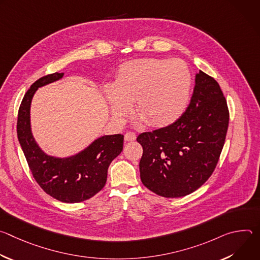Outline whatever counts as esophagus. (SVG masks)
I'll return each mask as SVG.
<instances>
[{"label": "esophagus", "instance_id": "obj_1", "mask_svg": "<svg viewBox=\"0 0 260 260\" xmlns=\"http://www.w3.org/2000/svg\"><path fill=\"white\" fill-rule=\"evenodd\" d=\"M136 138H137L136 134H134V133H132V132H128V133H126V134L124 135V141H125V142L135 141Z\"/></svg>", "mask_w": 260, "mask_h": 260}]
</instances>
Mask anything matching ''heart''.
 <instances>
[{
  "mask_svg": "<svg viewBox=\"0 0 260 260\" xmlns=\"http://www.w3.org/2000/svg\"><path fill=\"white\" fill-rule=\"evenodd\" d=\"M191 84L190 70L183 60L142 58L123 63L114 85L107 84L104 93L116 121L121 122L129 115L134 102L140 122L165 126L186 111Z\"/></svg>",
  "mask_w": 260,
  "mask_h": 260,
  "instance_id": "1",
  "label": "heart"
}]
</instances>
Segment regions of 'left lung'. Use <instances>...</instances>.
I'll return each instance as SVG.
<instances>
[{
  "label": "left lung",
  "mask_w": 260,
  "mask_h": 260,
  "mask_svg": "<svg viewBox=\"0 0 260 260\" xmlns=\"http://www.w3.org/2000/svg\"><path fill=\"white\" fill-rule=\"evenodd\" d=\"M230 113L217 81L200 71L190 103L172 124L143 133L140 176L145 186L165 198H181L210 178L223 148Z\"/></svg>",
  "instance_id": "1"
}]
</instances>
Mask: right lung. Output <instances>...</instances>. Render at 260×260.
<instances>
[{
    "instance_id": "right-lung-1",
    "label": "right lung",
    "mask_w": 260,
    "mask_h": 260,
    "mask_svg": "<svg viewBox=\"0 0 260 260\" xmlns=\"http://www.w3.org/2000/svg\"><path fill=\"white\" fill-rule=\"evenodd\" d=\"M63 73H53L31 84L18 110L17 137L29 170L40 187L63 203H80L92 198L106 184L108 168L123 148V135L102 136L80 152L56 157L45 153L36 142L30 126V104L39 87L55 82Z\"/></svg>"
}]
</instances>
